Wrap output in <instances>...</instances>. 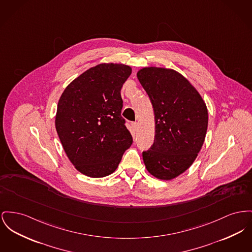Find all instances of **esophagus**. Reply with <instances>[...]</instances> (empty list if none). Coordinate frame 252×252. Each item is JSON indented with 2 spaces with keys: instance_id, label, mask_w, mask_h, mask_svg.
<instances>
[{
  "instance_id": "34e87169",
  "label": "esophagus",
  "mask_w": 252,
  "mask_h": 252,
  "mask_svg": "<svg viewBox=\"0 0 252 252\" xmlns=\"http://www.w3.org/2000/svg\"><path fill=\"white\" fill-rule=\"evenodd\" d=\"M131 126H132L133 131H137V128H138V123H137V122H133V123H131Z\"/></svg>"
}]
</instances>
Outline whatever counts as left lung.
<instances>
[{
	"label": "left lung",
	"instance_id": "obj_1",
	"mask_svg": "<svg viewBox=\"0 0 252 252\" xmlns=\"http://www.w3.org/2000/svg\"><path fill=\"white\" fill-rule=\"evenodd\" d=\"M155 115V139L143 152L148 172L161 180L184 173L205 142L207 105L188 79L170 68L149 66L137 73Z\"/></svg>",
	"mask_w": 252,
	"mask_h": 252
}]
</instances>
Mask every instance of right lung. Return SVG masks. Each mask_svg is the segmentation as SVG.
I'll return each mask as SVG.
<instances>
[{
  "label": "right lung",
  "mask_w": 252,
  "mask_h": 252,
  "mask_svg": "<svg viewBox=\"0 0 252 252\" xmlns=\"http://www.w3.org/2000/svg\"><path fill=\"white\" fill-rule=\"evenodd\" d=\"M123 63H100L77 77L60 97L55 126L69 161L81 173L105 177L118 167L132 136L121 116V89L131 74Z\"/></svg>",
  "instance_id": "1"
}]
</instances>
